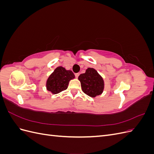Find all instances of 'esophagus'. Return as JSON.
I'll list each match as a JSON object with an SVG mask.
<instances>
[{
  "instance_id": "1",
  "label": "esophagus",
  "mask_w": 154,
  "mask_h": 154,
  "mask_svg": "<svg viewBox=\"0 0 154 154\" xmlns=\"http://www.w3.org/2000/svg\"><path fill=\"white\" fill-rule=\"evenodd\" d=\"M79 75H80V74H79V73H76V74H75V77L78 78V76H79Z\"/></svg>"
}]
</instances>
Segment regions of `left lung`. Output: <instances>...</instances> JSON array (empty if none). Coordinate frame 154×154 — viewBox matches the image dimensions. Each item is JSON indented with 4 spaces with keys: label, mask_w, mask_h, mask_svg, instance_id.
Listing matches in <instances>:
<instances>
[{
    "label": "left lung",
    "mask_w": 154,
    "mask_h": 154,
    "mask_svg": "<svg viewBox=\"0 0 154 154\" xmlns=\"http://www.w3.org/2000/svg\"><path fill=\"white\" fill-rule=\"evenodd\" d=\"M78 80L81 82L83 92L91 97L98 96L103 91V78L93 68H88L85 73L81 74L78 76Z\"/></svg>",
    "instance_id": "8db88e82"
}]
</instances>
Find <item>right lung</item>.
I'll return each mask as SVG.
<instances>
[{
  "label": "right lung",
  "mask_w": 154,
  "mask_h": 154,
  "mask_svg": "<svg viewBox=\"0 0 154 154\" xmlns=\"http://www.w3.org/2000/svg\"><path fill=\"white\" fill-rule=\"evenodd\" d=\"M74 78V75L71 71H67L63 67H58L48 79L47 89L53 94H58L67 89L69 81Z\"/></svg>",
  "instance_id": "add662e5"
}]
</instances>
